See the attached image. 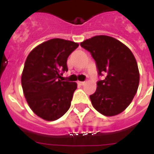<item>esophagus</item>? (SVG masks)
<instances>
[{"mask_svg":"<svg viewBox=\"0 0 154 154\" xmlns=\"http://www.w3.org/2000/svg\"><path fill=\"white\" fill-rule=\"evenodd\" d=\"M79 84L81 85H85V82H79Z\"/></svg>","mask_w":154,"mask_h":154,"instance_id":"esophagus-1","label":"esophagus"}]
</instances>
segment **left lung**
<instances>
[{"label":"left lung","instance_id":"8db88e82","mask_svg":"<svg viewBox=\"0 0 154 154\" xmlns=\"http://www.w3.org/2000/svg\"><path fill=\"white\" fill-rule=\"evenodd\" d=\"M81 46L91 53L98 74L96 92L90 95L92 105L100 113L112 117L121 113L133 101L138 89L140 74L131 50L112 37L100 35L87 39Z\"/></svg>","mask_w":154,"mask_h":154}]
</instances>
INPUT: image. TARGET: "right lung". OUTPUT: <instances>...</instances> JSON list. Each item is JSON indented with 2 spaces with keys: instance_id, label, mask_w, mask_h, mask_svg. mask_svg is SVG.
Instances as JSON below:
<instances>
[{
  "instance_id": "obj_1",
  "label": "right lung",
  "mask_w": 154,
  "mask_h": 154,
  "mask_svg": "<svg viewBox=\"0 0 154 154\" xmlns=\"http://www.w3.org/2000/svg\"><path fill=\"white\" fill-rule=\"evenodd\" d=\"M79 45L53 38L35 47L28 55L21 75L23 93L30 109L42 119L52 122L67 112L76 82H62L67 59Z\"/></svg>"
}]
</instances>
